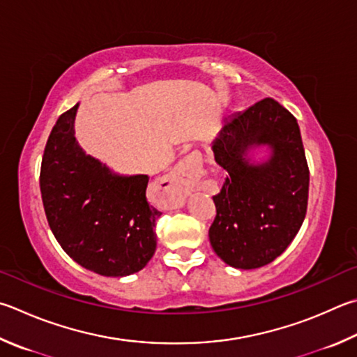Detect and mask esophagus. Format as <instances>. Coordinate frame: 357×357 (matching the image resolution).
<instances>
[{"label": "esophagus", "instance_id": "esophagus-1", "mask_svg": "<svg viewBox=\"0 0 357 357\" xmlns=\"http://www.w3.org/2000/svg\"><path fill=\"white\" fill-rule=\"evenodd\" d=\"M198 164H201V153L193 151L183 162H181V164L176 167V170L162 179L165 189L170 192V199H168V204H170L172 207H178L183 204L184 184L187 183V181L193 178Z\"/></svg>", "mask_w": 357, "mask_h": 357}]
</instances>
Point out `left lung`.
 I'll list each match as a JSON object with an SVG mask.
<instances>
[{
	"label": "left lung",
	"instance_id": "8db88e82",
	"mask_svg": "<svg viewBox=\"0 0 357 357\" xmlns=\"http://www.w3.org/2000/svg\"><path fill=\"white\" fill-rule=\"evenodd\" d=\"M268 144L271 159L252 166L250 146ZM215 162L228 172L209 228L213 251L231 267H264L286 251L307 211L309 167L296 119L264 98L225 123L213 142Z\"/></svg>",
	"mask_w": 357,
	"mask_h": 357
}]
</instances>
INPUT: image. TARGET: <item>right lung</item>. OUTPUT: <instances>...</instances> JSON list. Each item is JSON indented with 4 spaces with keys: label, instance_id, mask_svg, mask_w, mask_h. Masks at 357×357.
<instances>
[{
    "label": "right lung",
    "instance_id": "1",
    "mask_svg": "<svg viewBox=\"0 0 357 357\" xmlns=\"http://www.w3.org/2000/svg\"><path fill=\"white\" fill-rule=\"evenodd\" d=\"M76 105L57 119L40 167L43 209L62 250L102 276L140 271L156 251L160 211L146 199L148 176H116L75 137Z\"/></svg>",
    "mask_w": 357,
    "mask_h": 357
}]
</instances>
